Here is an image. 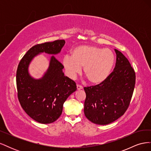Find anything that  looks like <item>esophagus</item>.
<instances>
[{
	"label": "esophagus",
	"mask_w": 151,
	"mask_h": 151,
	"mask_svg": "<svg viewBox=\"0 0 151 151\" xmlns=\"http://www.w3.org/2000/svg\"><path fill=\"white\" fill-rule=\"evenodd\" d=\"M83 89V87H82L81 86H79V85H78V84L77 85V90H81V89Z\"/></svg>",
	"instance_id": "1"
}]
</instances>
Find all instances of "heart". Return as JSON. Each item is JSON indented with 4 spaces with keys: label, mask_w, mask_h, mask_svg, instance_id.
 <instances>
[{
    "label": "heart",
    "mask_w": 151,
    "mask_h": 151,
    "mask_svg": "<svg viewBox=\"0 0 151 151\" xmlns=\"http://www.w3.org/2000/svg\"><path fill=\"white\" fill-rule=\"evenodd\" d=\"M115 62L111 50L90 45H80L72 50V56L66 55L62 64L67 75L75 78L83 67L84 74L92 84H99L110 74Z\"/></svg>",
    "instance_id": "1"
}]
</instances>
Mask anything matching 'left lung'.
<instances>
[{"instance_id": "1", "label": "left lung", "mask_w": 151, "mask_h": 151, "mask_svg": "<svg viewBox=\"0 0 151 151\" xmlns=\"http://www.w3.org/2000/svg\"><path fill=\"white\" fill-rule=\"evenodd\" d=\"M116 65L103 83L84 88V115L95 124L108 125L116 120L129 107L135 84V73L128 59L115 49Z\"/></svg>"}]
</instances>
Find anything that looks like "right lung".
I'll use <instances>...</instances> for the list:
<instances>
[{
	"mask_svg": "<svg viewBox=\"0 0 151 151\" xmlns=\"http://www.w3.org/2000/svg\"><path fill=\"white\" fill-rule=\"evenodd\" d=\"M65 40H55L36 45L21 60L16 72L17 96L24 111L34 120L43 124L56 121L63 110L67 98L77 90L76 84L63 72V65L55 55L61 52ZM52 54L44 76L35 79L28 70L30 63L38 54Z\"/></svg>",
	"mask_w": 151,
	"mask_h": 151,
	"instance_id": "add662e5",
	"label": "right lung"
}]
</instances>
